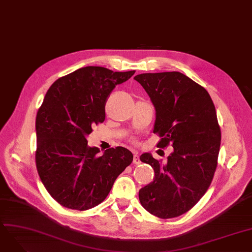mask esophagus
<instances>
[{"label":"esophagus","instance_id":"esophagus-1","mask_svg":"<svg viewBox=\"0 0 252 252\" xmlns=\"http://www.w3.org/2000/svg\"><path fill=\"white\" fill-rule=\"evenodd\" d=\"M133 164L134 165H139L140 164V159H139V156H138L137 153H135L134 156H133Z\"/></svg>","mask_w":252,"mask_h":252}]
</instances>
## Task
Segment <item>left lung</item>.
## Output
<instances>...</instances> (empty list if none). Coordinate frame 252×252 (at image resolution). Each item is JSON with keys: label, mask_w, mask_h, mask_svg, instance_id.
I'll list each match as a JSON object with an SVG mask.
<instances>
[{"label": "left lung", "mask_w": 252, "mask_h": 252, "mask_svg": "<svg viewBox=\"0 0 252 252\" xmlns=\"http://www.w3.org/2000/svg\"><path fill=\"white\" fill-rule=\"evenodd\" d=\"M154 104V133L173 152L161 164L149 153L140 160L151 165L154 181L139 189L141 205L160 219L189 211L206 193L218 165L220 128L215 106L205 88L179 71L134 77Z\"/></svg>", "instance_id": "8db88e82"}]
</instances>
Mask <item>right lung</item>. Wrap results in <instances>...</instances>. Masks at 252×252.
<instances>
[{"mask_svg":"<svg viewBox=\"0 0 252 252\" xmlns=\"http://www.w3.org/2000/svg\"><path fill=\"white\" fill-rule=\"evenodd\" d=\"M135 70L81 67L56 80L35 118V164L53 199L70 209L87 210L101 203L133 160L123 147L99 154L86 139L92 126L104 121L106 98Z\"/></svg>","mask_w":252,"mask_h":252,"instance_id":"add662e5","label":"right lung"}]
</instances>
